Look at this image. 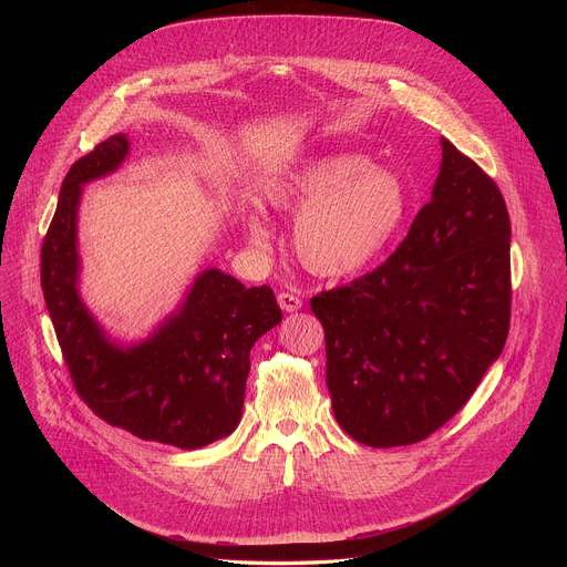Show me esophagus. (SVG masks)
I'll return each mask as SVG.
<instances>
[{
  "label": "esophagus",
  "instance_id": "1",
  "mask_svg": "<svg viewBox=\"0 0 567 567\" xmlns=\"http://www.w3.org/2000/svg\"><path fill=\"white\" fill-rule=\"evenodd\" d=\"M278 305L282 311H298L302 307V300L289 291H280L278 293Z\"/></svg>",
  "mask_w": 567,
  "mask_h": 567
}]
</instances>
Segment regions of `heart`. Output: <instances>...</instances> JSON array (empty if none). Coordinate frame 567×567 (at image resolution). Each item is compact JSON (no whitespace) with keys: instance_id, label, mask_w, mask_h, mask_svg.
<instances>
[{"instance_id":"heart-1","label":"heart","mask_w":567,"mask_h":567,"mask_svg":"<svg viewBox=\"0 0 567 567\" xmlns=\"http://www.w3.org/2000/svg\"><path fill=\"white\" fill-rule=\"evenodd\" d=\"M359 154H320L274 177L265 202L293 213V249L305 269L322 278H346L372 265L406 215L401 182L383 168H365ZM249 245L269 256L274 230L262 210L247 217Z\"/></svg>"}]
</instances>
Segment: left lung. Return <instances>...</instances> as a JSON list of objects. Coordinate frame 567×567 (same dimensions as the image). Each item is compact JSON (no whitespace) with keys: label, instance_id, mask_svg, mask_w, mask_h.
I'll use <instances>...</instances> for the list:
<instances>
[{"label":"left lung","instance_id":"8db88e82","mask_svg":"<svg viewBox=\"0 0 567 567\" xmlns=\"http://www.w3.org/2000/svg\"><path fill=\"white\" fill-rule=\"evenodd\" d=\"M509 239L496 182L442 138L431 202L396 251L311 298L332 411L352 440L422 442L471 399L509 334Z\"/></svg>","mask_w":567,"mask_h":567}]
</instances>
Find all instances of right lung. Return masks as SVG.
Segmentation results:
<instances>
[{"label":"right lung","mask_w":567,"mask_h":567,"mask_svg":"<svg viewBox=\"0 0 567 567\" xmlns=\"http://www.w3.org/2000/svg\"><path fill=\"white\" fill-rule=\"evenodd\" d=\"M127 152V136L114 134L69 168L42 241V291L73 388L103 422L141 440L202 449L237 429L251 348L282 311L271 287L247 289L206 269L145 341H110L78 293L75 219L83 186L114 173Z\"/></svg>","instance_id":"obj_1"}]
</instances>
